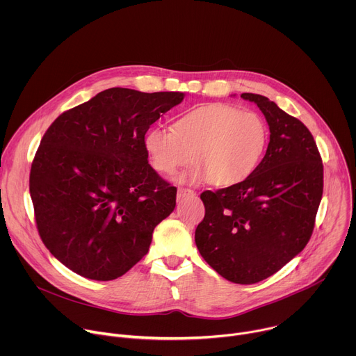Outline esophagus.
Instances as JSON below:
<instances>
[{"mask_svg": "<svg viewBox=\"0 0 356 356\" xmlns=\"http://www.w3.org/2000/svg\"><path fill=\"white\" fill-rule=\"evenodd\" d=\"M193 195H195V193H194L193 190H190V188L179 187V190H177V198H179V200L186 198V197H193Z\"/></svg>", "mask_w": 356, "mask_h": 356, "instance_id": "1", "label": "esophagus"}]
</instances>
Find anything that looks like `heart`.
<instances>
[{"label": "heart", "mask_w": 356, "mask_h": 356, "mask_svg": "<svg viewBox=\"0 0 356 356\" xmlns=\"http://www.w3.org/2000/svg\"><path fill=\"white\" fill-rule=\"evenodd\" d=\"M269 143L266 121L253 111L222 103L193 108L179 117L172 131L154 127L143 138L150 165L165 176L195 163L179 179L181 183L211 180L234 187L253 176Z\"/></svg>", "instance_id": "heart-1"}]
</instances>
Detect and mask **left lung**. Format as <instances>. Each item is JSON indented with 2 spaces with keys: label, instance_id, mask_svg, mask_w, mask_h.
<instances>
[{
  "label": "left lung",
  "instance_id": "obj_1",
  "mask_svg": "<svg viewBox=\"0 0 356 356\" xmlns=\"http://www.w3.org/2000/svg\"><path fill=\"white\" fill-rule=\"evenodd\" d=\"M264 113L270 140L246 181L204 191L206 216L195 229L200 255L224 279L258 283L304 249L314 229L324 170L312 132L268 97L243 92Z\"/></svg>",
  "mask_w": 356,
  "mask_h": 356
}]
</instances>
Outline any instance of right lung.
I'll return each instance as SVG.
<instances>
[{"mask_svg":"<svg viewBox=\"0 0 356 356\" xmlns=\"http://www.w3.org/2000/svg\"><path fill=\"white\" fill-rule=\"evenodd\" d=\"M184 98L179 91L114 87L59 115L29 175L39 235L74 273L114 280L149 250L176 207V187L147 163L149 127Z\"/></svg>","mask_w":356,"mask_h":356,"instance_id":"obj_1","label":"right lung"}]
</instances>
